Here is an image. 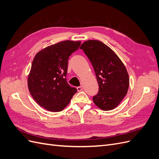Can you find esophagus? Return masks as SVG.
<instances>
[{"instance_id": "34e87169", "label": "esophagus", "mask_w": 159, "mask_h": 159, "mask_svg": "<svg viewBox=\"0 0 159 159\" xmlns=\"http://www.w3.org/2000/svg\"><path fill=\"white\" fill-rule=\"evenodd\" d=\"M77 89H78V91H82L83 90V86H79V87H78L77 88Z\"/></svg>"}]
</instances>
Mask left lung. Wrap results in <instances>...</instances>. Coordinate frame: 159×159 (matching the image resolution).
<instances>
[{
  "label": "left lung",
  "mask_w": 159,
  "mask_h": 159,
  "mask_svg": "<svg viewBox=\"0 0 159 159\" xmlns=\"http://www.w3.org/2000/svg\"><path fill=\"white\" fill-rule=\"evenodd\" d=\"M92 64L99 84L93 101L103 111L116 107L126 95L129 78L125 66L117 54L99 40H90L80 46Z\"/></svg>",
  "instance_id": "8db88e82"
}]
</instances>
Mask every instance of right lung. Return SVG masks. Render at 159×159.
<instances>
[{"label": "right lung", "mask_w": 159, "mask_h": 159, "mask_svg": "<svg viewBox=\"0 0 159 159\" xmlns=\"http://www.w3.org/2000/svg\"><path fill=\"white\" fill-rule=\"evenodd\" d=\"M80 44V41H62L45 48L34 58L28 89L36 103L46 110L61 111L77 92L67 82L66 75L69 57Z\"/></svg>", "instance_id": "right-lung-1"}]
</instances>
